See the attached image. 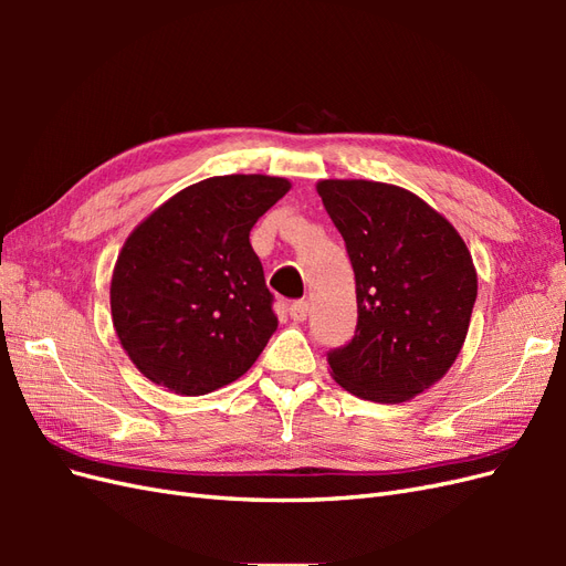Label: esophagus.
Wrapping results in <instances>:
<instances>
[{"instance_id":"esophagus-1","label":"esophagus","mask_w":566,"mask_h":566,"mask_svg":"<svg viewBox=\"0 0 566 566\" xmlns=\"http://www.w3.org/2000/svg\"><path fill=\"white\" fill-rule=\"evenodd\" d=\"M306 314H310V304L306 302H293L290 304V318L293 321H304L306 318Z\"/></svg>"}]
</instances>
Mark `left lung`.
Returning a JSON list of instances; mask_svg holds the SVG:
<instances>
[{"label":"left lung","instance_id":"obj_1","mask_svg":"<svg viewBox=\"0 0 566 566\" xmlns=\"http://www.w3.org/2000/svg\"><path fill=\"white\" fill-rule=\"evenodd\" d=\"M316 191L356 279V335L328 354L333 380L368 401H410L465 345L476 300L472 254L447 217L401 186L321 179Z\"/></svg>","mask_w":566,"mask_h":566}]
</instances>
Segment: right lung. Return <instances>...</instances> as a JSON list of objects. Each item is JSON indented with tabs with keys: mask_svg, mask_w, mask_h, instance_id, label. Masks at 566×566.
I'll return each instance as SVG.
<instances>
[{
	"mask_svg": "<svg viewBox=\"0 0 566 566\" xmlns=\"http://www.w3.org/2000/svg\"><path fill=\"white\" fill-rule=\"evenodd\" d=\"M283 177L227 175L186 186L127 235L111 318L153 382L198 397L241 378L279 325L250 231L287 191Z\"/></svg>",
	"mask_w": 566,
	"mask_h": 566,
	"instance_id": "add662e5",
	"label": "right lung"
}]
</instances>
